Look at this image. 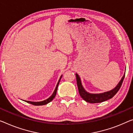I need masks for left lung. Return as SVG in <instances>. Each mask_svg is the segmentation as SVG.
I'll return each mask as SVG.
<instances>
[{
    "label": "left lung",
    "instance_id": "left-lung-1",
    "mask_svg": "<svg viewBox=\"0 0 133 133\" xmlns=\"http://www.w3.org/2000/svg\"><path fill=\"white\" fill-rule=\"evenodd\" d=\"M75 75H76V82L77 85H78L79 94H80L81 97L84 99L85 101H86L87 102L90 103H101L104 102V101L108 100L110 98H112L117 93L119 90L125 77L124 74V76H122L121 80L119 81V82L118 83L117 85L115 87L114 89H112V90L104 92L99 93V94H92V93L87 92V91L85 90L84 88L82 86L80 77H79V76L77 74V73H76Z\"/></svg>",
    "mask_w": 133,
    "mask_h": 133
}]
</instances>
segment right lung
Returning a JSON list of instances; mask_svg holds the SVG:
<instances>
[{"instance_id":"1","label":"right lung","mask_w":133,"mask_h":133,"mask_svg":"<svg viewBox=\"0 0 133 133\" xmlns=\"http://www.w3.org/2000/svg\"><path fill=\"white\" fill-rule=\"evenodd\" d=\"M61 77H62V75H61V76L60 79H59L58 83H57V86H56V87H55V89L54 92H53V94L51 95V96L49 97L48 98H47V99H46V100H43V101H41V102H30V101H25V102L29 103H30L31 104L35 105V106H42V105H45V104H48V103H49L50 102H51V101H52L53 99H54V98L55 97V95H56L57 88H58V86L59 82H60Z\"/></svg>"}]
</instances>
